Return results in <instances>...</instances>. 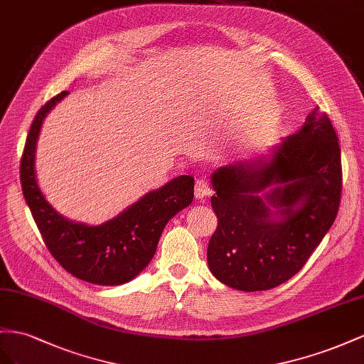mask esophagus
<instances>
[{
  "label": "esophagus",
  "mask_w": 364,
  "mask_h": 364,
  "mask_svg": "<svg viewBox=\"0 0 364 364\" xmlns=\"http://www.w3.org/2000/svg\"><path fill=\"white\" fill-rule=\"evenodd\" d=\"M209 195H210V188H209V183H207V180H204V178L196 180V183H195V198L203 200Z\"/></svg>",
  "instance_id": "1"
}]
</instances>
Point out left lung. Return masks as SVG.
Instances as JSON below:
<instances>
[{
	"mask_svg": "<svg viewBox=\"0 0 364 364\" xmlns=\"http://www.w3.org/2000/svg\"><path fill=\"white\" fill-rule=\"evenodd\" d=\"M340 159L336 129L316 108L272 149L218 168L210 175L218 216L207 247L212 274L253 293L299 273L336 221Z\"/></svg>",
	"mask_w": 364,
	"mask_h": 364,
	"instance_id": "obj_1",
	"label": "left lung"
}]
</instances>
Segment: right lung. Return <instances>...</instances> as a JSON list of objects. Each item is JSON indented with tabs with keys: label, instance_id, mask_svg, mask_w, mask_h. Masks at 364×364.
Masks as SVG:
<instances>
[{
	"label": "right lung",
	"instance_id": "add662e5",
	"mask_svg": "<svg viewBox=\"0 0 364 364\" xmlns=\"http://www.w3.org/2000/svg\"><path fill=\"white\" fill-rule=\"evenodd\" d=\"M67 95L68 91H64L48 100L30 127L21 159L24 198L47 248L62 268L90 284L103 287L127 284L152 261L166 224L192 203L193 178L191 175L176 176L99 225L76 223L62 216L39 188L35 160L44 119Z\"/></svg>",
	"mask_w": 364,
	"mask_h": 364
}]
</instances>
